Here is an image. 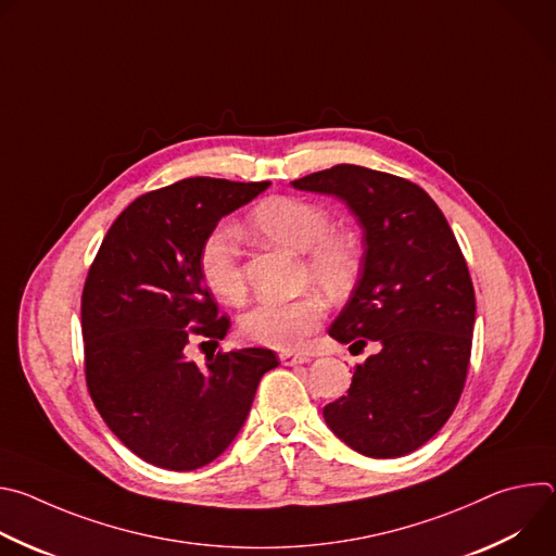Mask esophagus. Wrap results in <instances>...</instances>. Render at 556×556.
Returning <instances> with one entry per match:
<instances>
[{"mask_svg":"<svg viewBox=\"0 0 556 556\" xmlns=\"http://www.w3.org/2000/svg\"><path fill=\"white\" fill-rule=\"evenodd\" d=\"M279 361H281V365H286V367H292V365H303V363H307L309 358H307L305 354H292V352H281V354H279Z\"/></svg>","mask_w":556,"mask_h":556,"instance_id":"34e87169","label":"esophagus"}]
</instances>
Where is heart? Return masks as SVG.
<instances>
[{"label": "heart", "instance_id": "obj_1", "mask_svg": "<svg viewBox=\"0 0 556 556\" xmlns=\"http://www.w3.org/2000/svg\"><path fill=\"white\" fill-rule=\"evenodd\" d=\"M330 213L312 200L273 195L262 200L247 217L251 235L270 244L301 253L303 275L316 286L339 294L348 290L361 268V244L345 228H330ZM198 266L208 290L226 301L240 303L247 294L242 251L228 228H213L200 247ZM326 301L316 292L294 299H264L244 312L240 332L247 341L296 350L319 330Z\"/></svg>", "mask_w": 556, "mask_h": 556}]
</instances>
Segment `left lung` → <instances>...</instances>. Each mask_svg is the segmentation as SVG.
<instances>
[{"instance_id":"1","label":"left lung","mask_w":556,"mask_h":556,"mask_svg":"<svg viewBox=\"0 0 556 556\" xmlns=\"http://www.w3.org/2000/svg\"><path fill=\"white\" fill-rule=\"evenodd\" d=\"M341 198L363 226V260L330 337L363 352L328 427L367 457L420 448L451 418L470 363L475 290L455 235L425 189L358 165L292 182Z\"/></svg>"}]
</instances>
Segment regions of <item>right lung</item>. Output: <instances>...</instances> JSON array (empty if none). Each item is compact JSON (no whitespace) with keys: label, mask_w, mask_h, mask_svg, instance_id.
<instances>
[{"label":"right lung","mask_w":556,"mask_h":556,"mask_svg":"<svg viewBox=\"0 0 556 556\" xmlns=\"http://www.w3.org/2000/svg\"><path fill=\"white\" fill-rule=\"evenodd\" d=\"M270 182L187 178L136 198L112 224L81 296L86 382L112 433L144 462L193 470L240 433L275 352L185 356L193 337L217 343V314L198 266L217 222Z\"/></svg>","instance_id":"1"}]
</instances>
